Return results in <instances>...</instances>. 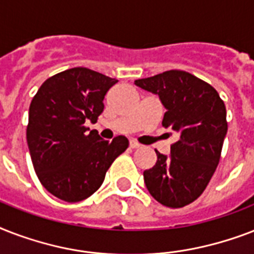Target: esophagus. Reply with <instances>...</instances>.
I'll return each mask as SVG.
<instances>
[{
  "label": "esophagus",
  "mask_w": 254,
  "mask_h": 254,
  "mask_svg": "<svg viewBox=\"0 0 254 254\" xmlns=\"http://www.w3.org/2000/svg\"><path fill=\"white\" fill-rule=\"evenodd\" d=\"M129 145H130L131 149H137V147H139L141 145H139L137 141H134V139H130V142H129Z\"/></svg>",
  "instance_id": "esophagus-1"
}]
</instances>
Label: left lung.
I'll return each mask as SVG.
<instances>
[{"label": "left lung", "mask_w": 254, "mask_h": 254, "mask_svg": "<svg viewBox=\"0 0 254 254\" xmlns=\"http://www.w3.org/2000/svg\"><path fill=\"white\" fill-rule=\"evenodd\" d=\"M134 84L159 96L162 125L178 135L170 157L155 150L157 162L143 171L146 189L161 204L182 208L200 196L219 165L228 130L224 101L212 85L181 69Z\"/></svg>", "instance_id": "1"}]
</instances>
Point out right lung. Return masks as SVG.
I'll return each mask as SVG.
<instances>
[{
    "label": "right lung",
    "instance_id": "1",
    "mask_svg": "<svg viewBox=\"0 0 254 254\" xmlns=\"http://www.w3.org/2000/svg\"><path fill=\"white\" fill-rule=\"evenodd\" d=\"M116 83L75 67L49 77L31 100L26 138L38 179L54 196L68 203L89 197L129 146L124 135L109 142L85 127L97 121L104 96Z\"/></svg>",
    "mask_w": 254,
    "mask_h": 254
}]
</instances>
